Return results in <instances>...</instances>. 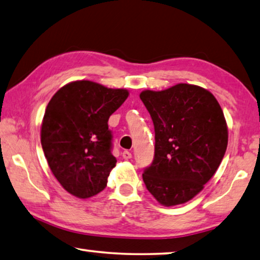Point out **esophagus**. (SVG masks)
I'll return each instance as SVG.
<instances>
[{"label":"esophagus","mask_w":260,"mask_h":260,"mask_svg":"<svg viewBox=\"0 0 260 260\" xmlns=\"http://www.w3.org/2000/svg\"><path fill=\"white\" fill-rule=\"evenodd\" d=\"M122 158L128 160L132 158V153L129 152V151H124V152H122Z\"/></svg>","instance_id":"obj_1"}]
</instances>
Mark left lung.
Masks as SVG:
<instances>
[{
	"instance_id": "left-lung-1",
	"label": "left lung",
	"mask_w": 260,
	"mask_h": 260,
	"mask_svg": "<svg viewBox=\"0 0 260 260\" xmlns=\"http://www.w3.org/2000/svg\"><path fill=\"white\" fill-rule=\"evenodd\" d=\"M140 98L154 127V157L142 177L164 206L181 205L197 196L214 176L228 148L223 110L207 89L177 84Z\"/></svg>"
}]
</instances>
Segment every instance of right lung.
I'll list each match as a JSON object with an SVG mask.
<instances>
[{
    "label": "right lung",
    "instance_id": "add662e5",
    "mask_svg": "<svg viewBox=\"0 0 260 260\" xmlns=\"http://www.w3.org/2000/svg\"><path fill=\"white\" fill-rule=\"evenodd\" d=\"M127 96L126 89L77 81L50 100L41 143L52 173L70 194L86 199L106 188L117 162L108 120Z\"/></svg>",
    "mask_w": 260,
    "mask_h": 260
}]
</instances>
